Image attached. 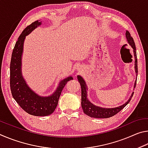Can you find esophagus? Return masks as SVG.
I'll return each instance as SVG.
<instances>
[{
	"label": "esophagus",
	"instance_id": "1",
	"mask_svg": "<svg viewBox=\"0 0 148 148\" xmlns=\"http://www.w3.org/2000/svg\"><path fill=\"white\" fill-rule=\"evenodd\" d=\"M82 70V69L81 68H79V71H80Z\"/></svg>",
	"mask_w": 148,
	"mask_h": 148
}]
</instances>
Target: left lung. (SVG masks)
<instances>
[{
    "mask_svg": "<svg viewBox=\"0 0 148 148\" xmlns=\"http://www.w3.org/2000/svg\"><path fill=\"white\" fill-rule=\"evenodd\" d=\"M125 36H126L127 42L133 49V54L134 58V71L136 72V76L138 75V65H137V57H136V46L134 42V40L132 37L131 36V34L129 33L128 31H126L125 33ZM78 82H79L80 86H81L82 89V108L83 109V111L85 114L91 117H94V118H108V117H112L114 115L118 113L119 112L129 104V102L131 101L132 95L134 94V92H132L131 97H129L128 101L122 105H120L119 106L114 107V108H103L101 106H96V105L91 103L89 101L87 98V84L84 79L83 77L81 76H77ZM136 79L137 77H136ZM136 83V79L134 82V88H135Z\"/></svg>",
    "mask_w": 148,
    "mask_h": 148,
    "instance_id": "obj_1",
    "label": "left lung"
}]
</instances>
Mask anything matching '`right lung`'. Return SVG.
I'll return each instance as SVG.
<instances>
[{
	"instance_id": "obj_1",
	"label": "right lung",
	"mask_w": 148,
	"mask_h": 148,
	"mask_svg": "<svg viewBox=\"0 0 148 148\" xmlns=\"http://www.w3.org/2000/svg\"><path fill=\"white\" fill-rule=\"evenodd\" d=\"M37 20L27 27L20 34L12 52L10 62V89L12 95L17 104L27 113L35 116H47L55 111L64 87L72 76L67 77L59 82L56 91L48 96H40L34 91L22 74V56L24 42L27 36L42 25Z\"/></svg>"
}]
</instances>
